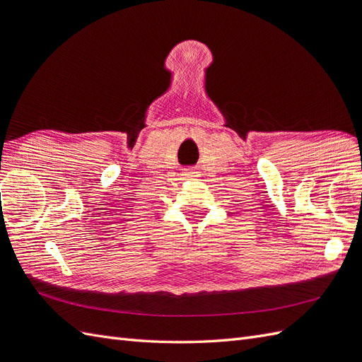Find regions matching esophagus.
I'll return each instance as SVG.
<instances>
[{
  "label": "esophagus",
  "instance_id": "1",
  "mask_svg": "<svg viewBox=\"0 0 362 362\" xmlns=\"http://www.w3.org/2000/svg\"><path fill=\"white\" fill-rule=\"evenodd\" d=\"M196 173H198V172H196V169H193V168H189V169L184 170V175H185V177H187V178L196 177Z\"/></svg>",
  "mask_w": 362,
  "mask_h": 362
}]
</instances>
